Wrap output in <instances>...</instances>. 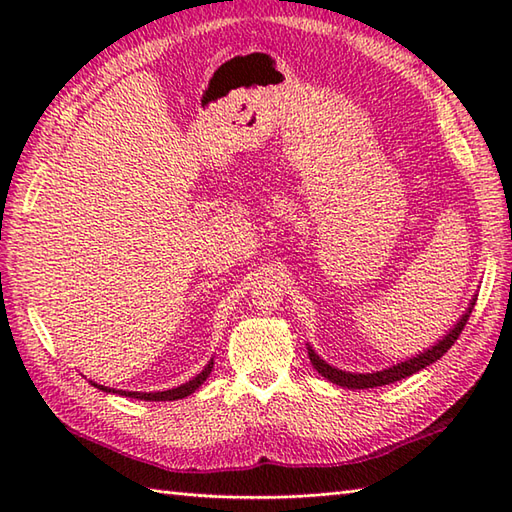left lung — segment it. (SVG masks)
<instances>
[{"mask_svg":"<svg viewBox=\"0 0 512 512\" xmlns=\"http://www.w3.org/2000/svg\"><path fill=\"white\" fill-rule=\"evenodd\" d=\"M475 299H477V297L471 299L469 308H466V312L462 314L460 321L455 323L453 328H451L447 334H444L436 345H431L429 350H424V352H420V354H416V356L407 358V361H402V363H396V365H391V367L380 369V372H372V374L343 372V369L332 367L330 363H325L323 358L308 345L310 363L314 365V369H317V372H319L323 378H328L330 383L339 385V387H347V389H372V387H383V385H389V383H396V380H402V378H407V376H411V374L420 372V369H424V367L431 365V363H436L438 358H442L444 354H447L449 347H451L455 341H458V336L462 334L466 321H469L471 312H473V306H475Z\"/></svg>","mask_w":512,"mask_h":512,"instance_id":"left-lung-1","label":"left lung"}]
</instances>
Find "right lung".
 Listing matches in <instances>:
<instances>
[{
    "label": "right lung",
    "mask_w": 512,
    "mask_h": 512,
    "mask_svg": "<svg viewBox=\"0 0 512 512\" xmlns=\"http://www.w3.org/2000/svg\"><path fill=\"white\" fill-rule=\"evenodd\" d=\"M211 369H213V358L209 363L204 365V369L202 372L198 374V376H193L189 383H184V385H178V387H173V389H165V391H123V389H114V387H105V385H96V383H92L94 387H99L101 391H107V394H118V396H125V398H136V400H151V402H160V400H180V398H187V396H191L195 389H198L206 378H209V374H211Z\"/></svg>",
    "instance_id": "right-lung-1"
}]
</instances>
